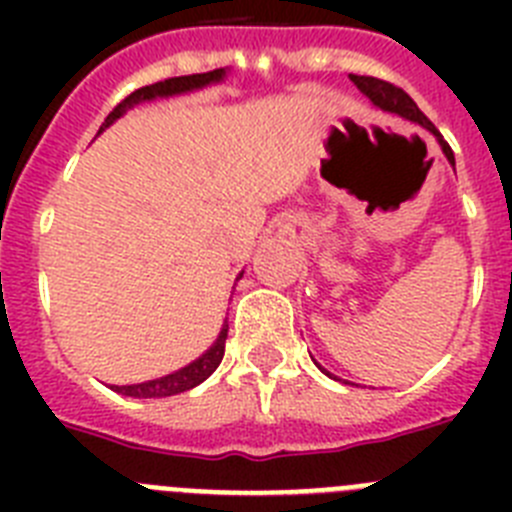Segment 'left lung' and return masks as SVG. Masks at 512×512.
Here are the masks:
<instances>
[{"mask_svg":"<svg viewBox=\"0 0 512 512\" xmlns=\"http://www.w3.org/2000/svg\"><path fill=\"white\" fill-rule=\"evenodd\" d=\"M351 81H354L356 87L361 89V92L366 94V97L372 99L377 107H382L384 112H395V115L405 117V120L410 122H418V125H423L425 130H431L433 135L438 138V143H441L443 153H446V158H449L451 164H454V151H451V146L446 143V140L441 138V133L436 130V125H433L428 117L423 115V112L418 110V104L410 99L408 92H402L400 87H395V84H390V81H384V79H374V76H356L351 74ZM320 366V364H318ZM323 369V366H320ZM325 372V369H323ZM328 374V372H325ZM328 377H333V374H328Z\"/></svg>","mask_w":512,"mask_h":512,"instance_id":"1","label":"left lung"}]
</instances>
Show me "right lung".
Listing matches in <instances>:
<instances>
[{
  "label": "right lung",
  "mask_w": 512,
  "mask_h": 512,
  "mask_svg": "<svg viewBox=\"0 0 512 512\" xmlns=\"http://www.w3.org/2000/svg\"><path fill=\"white\" fill-rule=\"evenodd\" d=\"M223 74H225L223 69H215V71H207V74L171 76V79L156 81V84H148V87L135 89L133 94H128V97L122 99L115 110L107 115V120H104L102 128L112 125V122H115L122 112L130 110L133 104L143 102V99L169 97V94H182V92H189V89H200V87H205V84H210V81H220L223 79ZM225 338H228V323H225L223 330H220V336H217L215 346H212L207 354H202L197 361H192L189 366H184V369H179V372H174V374H166V377H161V379H151V382L128 384V387H115V392H122V395H128V397H169V395H179V392L192 390V387H197L200 382H205V379L215 372L217 366H220V361H223V354H225Z\"/></svg>",
  "instance_id": "obj_1"
}]
</instances>
